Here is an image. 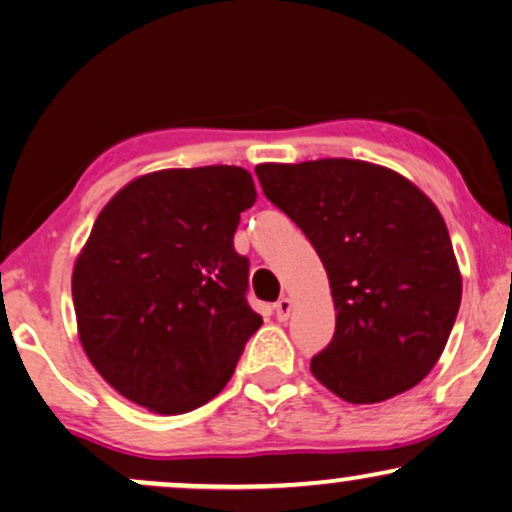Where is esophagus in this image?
<instances>
[{
	"label": "esophagus",
	"mask_w": 512,
	"mask_h": 512,
	"mask_svg": "<svg viewBox=\"0 0 512 512\" xmlns=\"http://www.w3.org/2000/svg\"><path fill=\"white\" fill-rule=\"evenodd\" d=\"M274 309H276V318L281 320H288L290 318V311H292V299L290 297H281L278 299V302L274 304Z\"/></svg>",
	"instance_id": "34e87169"
}]
</instances>
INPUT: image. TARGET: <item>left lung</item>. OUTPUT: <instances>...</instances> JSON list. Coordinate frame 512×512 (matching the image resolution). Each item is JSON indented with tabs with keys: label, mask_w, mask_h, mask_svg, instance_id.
Returning <instances> with one entry per match:
<instances>
[{
	"label": "left lung",
	"mask_w": 512,
	"mask_h": 512,
	"mask_svg": "<svg viewBox=\"0 0 512 512\" xmlns=\"http://www.w3.org/2000/svg\"><path fill=\"white\" fill-rule=\"evenodd\" d=\"M255 173L330 278L337 325L311 360L313 377L356 405L417 386L438 363L461 304L440 210L403 175L367 161L262 163Z\"/></svg>",
	"instance_id": "8db88e82"
}]
</instances>
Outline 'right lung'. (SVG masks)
Masks as SVG:
<instances>
[{"label": "right lung", "instance_id": "obj_1", "mask_svg": "<svg viewBox=\"0 0 512 512\" xmlns=\"http://www.w3.org/2000/svg\"><path fill=\"white\" fill-rule=\"evenodd\" d=\"M255 199L238 166L170 168L128 182L95 220L72 274L79 339L135 405H206L260 330L245 299L250 262L234 250Z\"/></svg>", "mask_w": 512, "mask_h": 512}]
</instances>
